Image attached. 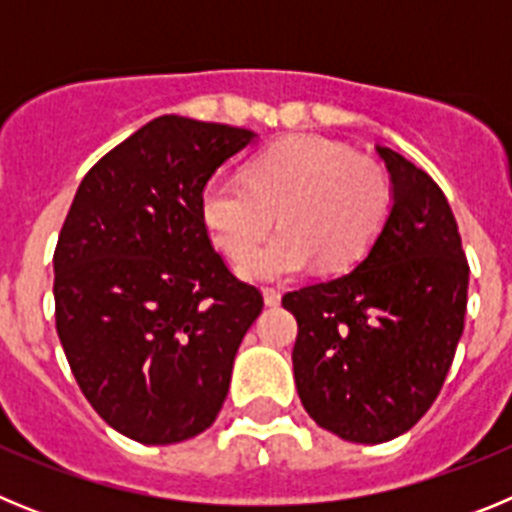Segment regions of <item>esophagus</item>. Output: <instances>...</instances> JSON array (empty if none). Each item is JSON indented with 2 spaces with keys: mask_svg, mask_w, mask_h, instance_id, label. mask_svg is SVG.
<instances>
[{
  "mask_svg": "<svg viewBox=\"0 0 512 512\" xmlns=\"http://www.w3.org/2000/svg\"><path fill=\"white\" fill-rule=\"evenodd\" d=\"M264 302L269 307L279 305V302H282V292H279L277 287H264Z\"/></svg>",
  "mask_w": 512,
  "mask_h": 512,
  "instance_id": "1",
  "label": "esophagus"
}]
</instances>
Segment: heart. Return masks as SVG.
Returning <instances> with one entry per match:
<instances>
[{
    "mask_svg": "<svg viewBox=\"0 0 512 512\" xmlns=\"http://www.w3.org/2000/svg\"><path fill=\"white\" fill-rule=\"evenodd\" d=\"M395 189L382 164L356 156L325 135L284 138L248 164V176H215L200 197V215L225 256L238 259L273 224L283 230L241 259L251 279L289 277L318 261L320 269L354 266L387 223Z\"/></svg>",
    "mask_w": 512,
    "mask_h": 512,
    "instance_id": "b5f03b06",
    "label": "heart"
}]
</instances>
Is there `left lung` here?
Returning a JSON list of instances; mask_svg holds the SVG:
<instances>
[{
	"label": "left lung",
	"mask_w": 512,
	"mask_h": 512,
	"mask_svg": "<svg viewBox=\"0 0 512 512\" xmlns=\"http://www.w3.org/2000/svg\"><path fill=\"white\" fill-rule=\"evenodd\" d=\"M395 205L366 259L343 277L287 292L300 400L343 441L384 443L433 405L467 312L469 264L431 176L390 148Z\"/></svg>",
	"instance_id": "1"
}]
</instances>
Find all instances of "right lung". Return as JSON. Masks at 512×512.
<instances>
[{
    "instance_id": "1",
    "label": "right lung",
    "mask_w": 512,
    "mask_h": 512,
    "mask_svg": "<svg viewBox=\"0 0 512 512\" xmlns=\"http://www.w3.org/2000/svg\"><path fill=\"white\" fill-rule=\"evenodd\" d=\"M161 115L81 179L53 253L56 330L99 418L138 443H179L223 408L261 289L235 277L200 215L207 179L251 143Z\"/></svg>"
}]
</instances>
